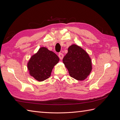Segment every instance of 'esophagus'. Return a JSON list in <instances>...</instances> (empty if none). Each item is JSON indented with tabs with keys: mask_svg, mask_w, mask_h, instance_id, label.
Segmentation results:
<instances>
[{
	"mask_svg": "<svg viewBox=\"0 0 120 120\" xmlns=\"http://www.w3.org/2000/svg\"><path fill=\"white\" fill-rule=\"evenodd\" d=\"M58 57H59L60 60H62L64 57V54L62 53H59V54H58Z\"/></svg>",
	"mask_w": 120,
	"mask_h": 120,
	"instance_id": "34e87169",
	"label": "esophagus"
}]
</instances>
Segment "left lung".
<instances>
[{"mask_svg":"<svg viewBox=\"0 0 120 120\" xmlns=\"http://www.w3.org/2000/svg\"><path fill=\"white\" fill-rule=\"evenodd\" d=\"M63 62L70 77L77 80L86 79L92 69L91 60L89 54L75 45L68 48V53L64 57Z\"/></svg>","mask_w":120,"mask_h":120,"instance_id":"obj_1","label":"left lung"}]
</instances>
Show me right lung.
<instances>
[{
  "instance_id": "1",
  "label": "right lung",
  "mask_w": 120,
  "mask_h": 120,
  "mask_svg": "<svg viewBox=\"0 0 120 120\" xmlns=\"http://www.w3.org/2000/svg\"><path fill=\"white\" fill-rule=\"evenodd\" d=\"M59 60L55 53L46 48H41L27 64L29 74L38 81H43L50 77L54 66Z\"/></svg>"
}]
</instances>
